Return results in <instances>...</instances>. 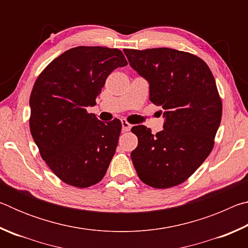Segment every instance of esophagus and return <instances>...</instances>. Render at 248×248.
I'll use <instances>...</instances> for the list:
<instances>
[{
  "instance_id": "obj_1",
  "label": "esophagus",
  "mask_w": 248,
  "mask_h": 248,
  "mask_svg": "<svg viewBox=\"0 0 248 248\" xmlns=\"http://www.w3.org/2000/svg\"><path fill=\"white\" fill-rule=\"evenodd\" d=\"M121 125H123V131H124V132L129 131V130L132 128V124H129L127 120H123V121H121Z\"/></svg>"
}]
</instances>
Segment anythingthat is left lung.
<instances>
[{
  "mask_svg": "<svg viewBox=\"0 0 248 248\" xmlns=\"http://www.w3.org/2000/svg\"><path fill=\"white\" fill-rule=\"evenodd\" d=\"M129 63L150 84V100L164 109L162 131L134 125L131 159L139 178L154 188L184 183L211 152L221 123L216 79L202 59L170 48L124 49ZM162 112V111H161Z\"/></svg>",
  "mask_w": 248,
  "mask_h": 248,
  "instance_id": "8db88e82",
  "label": "left lung"
}]
</instances>
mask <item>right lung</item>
<instances>
[{"label":"right lung","mask_w":248,"mask_h":248,"mask_svg":"<svg viewBox=\"0 0 248 248\" xmlns=\"http://www.w3.org/2000/svg\"><path fill=\"white\" fill-rule=\"evenodd\" d=\"M119 49L66 50L37 78L29 105V127L44 161L62 182L86 188L103 179L118 145L121 123L89 114L106 78L127 65Z\"/></svg>","instance_id":"add662e5"}]
</instances>
